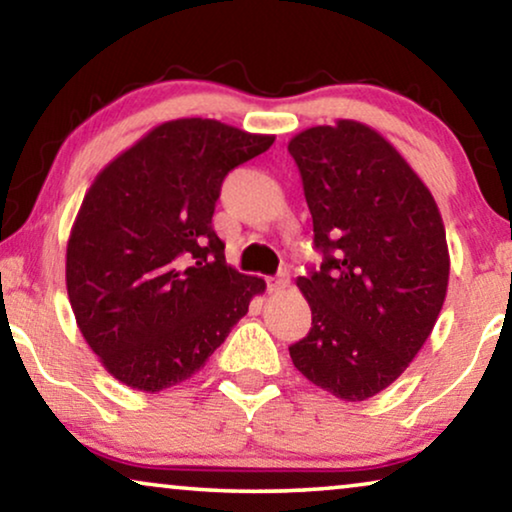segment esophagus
Masks as SVG:
<instances>
[{"instance_id":"1","label":"esophagus","mask_w":512,"mask_h":512,"mask_svg":"<svg viewBox=\"0 0 512 512\" xmlns=\"http://www.w3.org/2000/svg\"><path fill=\"white\" fill-rule=\"evenodd\" d=\"M289 282H291L289 272L282 270V272H279L277 277H268V291H270V293H279V291H284L286 286H289Z\"/></svg>"}]
</instances>
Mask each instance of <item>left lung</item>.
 <instances>
[{
    "label": "left lung",
    "instance_id": "obj_1",
    "mask_svg": "<svg viewBox=\"0 0 512 512\" xmlns=\"http://www.w3.org/2000/svg\"><path fill=\"white\" fill-rule=\"evenodd\" d=\"M289 153L324 254L296 279L312 328L289 347L291 361L340 401H366L403 375L443 310V216L408 160L366 123L307 128Z\"/></svg>",
    "mask_w": 512,
    "mask_h": 512
}]
</instances>
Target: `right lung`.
I'll return each mask as SVG.
<instances>
[{
	"label": "right lung",
	"instance_id": "right-lung-1",
	"mask_svg": "<svg viewBox=\"0 0 512 512\" xmlns=\"http://www.w3.org/2000/svg\"><path fill=\"white\" fill-rule=\"evenodd\" d=\"M275 137L177 118L97 174L69 233L67 296L107 373L156 394L193 377L265 291L223 256L212 228L233 167Z\"/></svg>",
	"mask_w": 512,
	"mask_h": 512
}]
</instances>
